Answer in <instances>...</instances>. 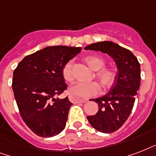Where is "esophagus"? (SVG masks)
I'll return each instance as SVG.
<instances>
[{"mask_svg": "<svg viewBox=\"0 0 156 156\" xmlns=\"http://www.w3.org/2000/svg\"><path fill=\"white\" fill-rule=\"evenodd\" d=\"M69 101L73 104H77V103H86L87 102V100H80V99H77V98L73 97L72 95H69Z\"/></svg>", "mask_w": 156, "mask_h": 156, "instance_id": "34e87169", "label": "esophagus"}]
</instances>
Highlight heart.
Instances as JSON below:
<instances>
[{
	"instance_id": "obj_1",
	"label": "heart",
	"mask_w": 156,
	"mask_h": 156,
	"mask_svg": "<svg viewBox=\"0 0 156 156\" xmlns=\"http://www.w3.org/2000/svg\"><path fill=\"white\" fill-rule=\"evenodd\" d=\"M88 66L93 70L99 71L96 73V78L103 87H110L115 80V73L110 69H103L105 66V61L100 56H89L85 58ZM73 61L66 62L62 69V76L64 79L71 83L73 80ZM100 91V86L96 83H83L78 82L71 86L69 92L72 96L77 99H87L95 95Z\"/></svg>"
}]
</instances>
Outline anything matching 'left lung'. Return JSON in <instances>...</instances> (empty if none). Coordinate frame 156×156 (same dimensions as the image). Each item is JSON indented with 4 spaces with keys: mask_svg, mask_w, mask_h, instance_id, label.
<instances>
[{
    "mask_svg": "<svg viewBox=\"0 0 156 156\" xmlns=\"http://www.w3.org/2000/svg\"><path fill=\"white\" fill-rule=\"evenodd\" d=\"M85 49L107 53L117 68L115 83L109 92L102 97L93 99L99 105L97 113L87 116L90 126L96 130L112 133L123 126L133 109L140 87V64L129 50L111 41L91 44Z\"/></svg>",
    "mask_w": 156,
    "mask_h": 156,
    "instance_id": "8db88e82",
    "label": "left lung"
}]
</instances>
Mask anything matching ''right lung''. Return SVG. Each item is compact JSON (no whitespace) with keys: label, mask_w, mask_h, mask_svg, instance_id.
I'll return each instance as SVG.
<instances>
[{"label":"right lung","mask_w":156,"mask_h":156,"mask_svg":"<svg viewBox=\"0 0 156 156\" xmlns=\"http://www.w3.org/2000/svg\"><path fill=\"white\" fill-rule=\"evenodd\" d=\"M81 48L50 46L28 55L13 71V88L19 112L35 134L51 138L66 127L72 103L58 96L67 88L62 76L66 62Z\"/></svg>","instance_id":"obj_1"}]
</instances>
